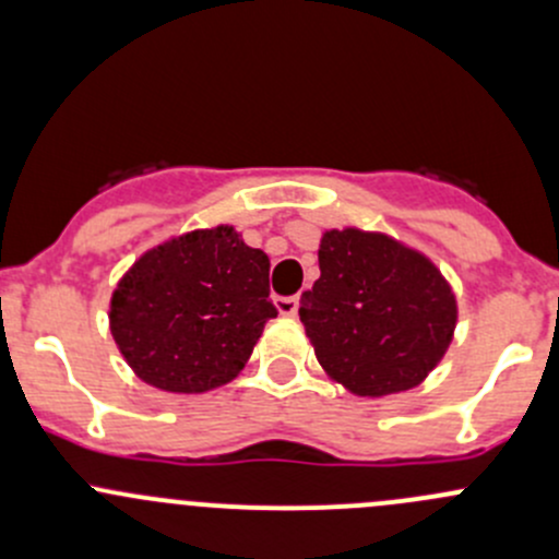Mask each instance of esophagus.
<instances>
[{
    "label": "esophagus",
    "mask_w": 559,
    "mask_h": 559,
    "mask_svg": "<svg viewBox=\"0 0 559 559\" xmlns=\"http://www.w3.org/2000/svg\"><path fill=\"white\" fill-rule=\"evenodd\" d=\"M275 308L284 316H295L300 308V297H275Z\"/></svg>",
    "instance_id": "esophagus-1"
}]
</instances>
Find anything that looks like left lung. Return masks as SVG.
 I'll return each mask as SVG.
<instances>
[{
    "instance_id": "obj_1",
    "label": "left lung",
    "mask_w": 559,
    "mask_h": 559,
    "mask_svg": "<svg viewBox=\"0 0 559 559\" xmlns=\"http://www.w3.org/2000/svg\"><path fill=\"white\" fill-rule=\"evenodd\" d=\"M300 300L321 368L362 397L427 379L452 343L456 302L436 264L386 235L332 229Z\"/></svg>"
}]
</instances>
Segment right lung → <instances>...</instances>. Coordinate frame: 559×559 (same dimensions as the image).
Returning <instances> with one entry per match:
<instances>
[{
    "mask_svg": "<svg viewBox=\"0 0 559 559\" xmlns=\"http://www.w3.org/2000/svg\"><path fill=\"white\" fill-rule=\"evenodd\" d=\"M273 316L267 253L216 227L140 257L112 292L110 330L143 381L207 392L243 370Z\"/></svg>",
    "mask_w": 559,
    "mask_h": 559,
    "instance_id": "right-lung-1",
    "label": "right lung"
}]
</instances>
